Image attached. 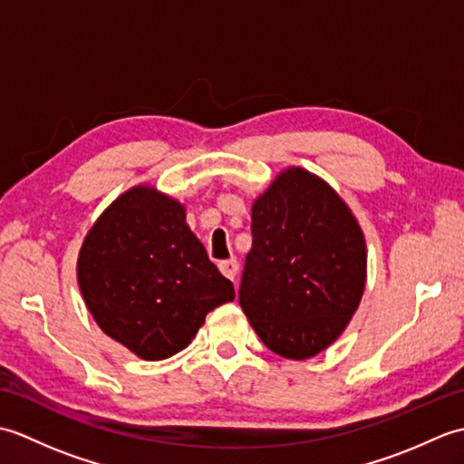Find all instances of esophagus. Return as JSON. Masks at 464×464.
Masks as SVG:
<instances>
[{
	"label": "esophagus",
	"mask_w": 464,
	"mask_h": 464,
	"mask_svg": "<svg viewBox=\"0 0 464 464\" xmlns=\"http://www.w3.org/2000/svg\"><path fill=\"white\" fill-rule=\"evenodd\" d=\"M219 271L225 275L227 279L235 281V277H237V271H239L237 259L231 257V259H227V261H221V263H219Z\"/></svg>",
	"instance_id": "obj_1"
}]
</instances>
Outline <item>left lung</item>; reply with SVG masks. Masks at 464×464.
I'll return each instance as SVG.
<instances>
[{"label":"left lung","mask_w":464,"mask_h":464,"mask_svg":"<svg viewBox=\"0 0 464 464\" xmlns=\"http://www.w3.org/2000/svg\"><path fill=\"white\" fill-rule=\"evenodd\" d=\"M239 304L273 353L304 361L337 341L367 283V243L333 187L287 167L251 207Z\"/></svg>","instance_id":"left-lung-1"}]
</instances>
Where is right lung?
<instances>
[{"mask_svg": "<svg viewBox=\"0 0 464 464\" xmlns=\"http://www.w3.org/2000/svg\"><path fill=\"white\" fill-rule=\"evenodd\" d=\"M77 285L100 329L143 361L183 351L207 313L235 289L185 221V205L155 185L121 193L87 231Z\"/></svg>", "mask_w": 464, "mask_h": 464, "instance_id": "obj_1", "label": "right lung"}]
</instances>
